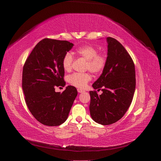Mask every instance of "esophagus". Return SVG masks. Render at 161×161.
Listing matches in <instances>:
<instances>
[{
	"label": "esophagus",
	"instance_id": "34e87169",
	"mask_svg": "<svg viewBox=\"0 0 161 161\" xmlns=\"http://www.w3.org/2000/svg\"><path fill=\"white\" fill-rule=\"evenodd\" d=\"M77 91H78V92H85V90L82 89H78Z\"/></svg>",
	"mask_w": 161,
	"mask_h": 161
}]
</instances>
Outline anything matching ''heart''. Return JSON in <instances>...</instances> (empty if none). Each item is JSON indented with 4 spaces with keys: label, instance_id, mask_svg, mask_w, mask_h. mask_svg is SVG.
Returning a JSON list of instances; mask_svg holds the SVG:
<instances>
[{
    "label": "heart",
    "instance_id": "heart-1",
    "mask_svg": "<svg viewBox=\"0 0 161 161\" xmlns=\"http://www.w3.org/2000/svg\"><path fill=\"white\" fill-rule=\"evenodd\" d=\"M76 53L86 60L85 70H89L94 74H99L103 71L107 64V56L104 53H98L97 48L93 46H82L76 49ZM74 57L70 52H66L62 59V66L66 72L72 69ZM91 80V75L89 72H75L68 77V82L78 88H84Z\"/></svg>",
    "mask_w": 161,
    "mask_h": 161
}]
</instances>
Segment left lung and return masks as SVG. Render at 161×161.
<instances>
[{
	"label": "left lung",
	"mask_w": 161,
	"mask_h": 161,
	"mask_svg": "<svg viewBox=\"0 0 161 161\" xmlns=\"http://www.w3.org/2000/svg\"><path fill=\"white\" fill-rule=\"evenodd\" d=\"M107 64L101 75L89 91L90 114L95 122L110 125L119 120L133 99L136 88L135 66L125 47L115 39L108 37Z\"/></svg>",
	"instance_id": "8db88e82"
}]
</instances>
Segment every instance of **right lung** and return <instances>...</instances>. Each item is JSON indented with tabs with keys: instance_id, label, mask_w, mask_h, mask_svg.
<instances>
[{
	"instance_id": "add662e5",
	"label": "right lung",
	"mask_w": 161,
	"mask_h": 161,
	"mask_svg": "<svg viewBox=\"0 0 161 161\" xmlns=\"http://www.w3.org/2000/svg\"><path fill=\"white\" fill-rule=\"evenodd\" d=\"M74 46L68 41L45 38L33 48L23 66L22 88L29 110L39 122L57 126L68 118L77 96L76 89L68 86L62 92L56 86H64L62 59Z\"/></svg>"
}]
</instances>
